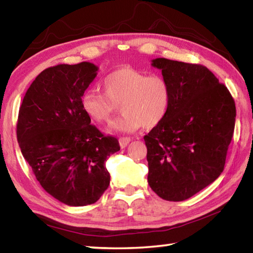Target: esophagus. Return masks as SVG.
<instances>
[{"label": "esophagus", "mask_w": 253, "mask_h": 253, "mask_svg": "<svg viewBox=\"0 0 253 253\" xmlns=\"http://www.w3.org/2000/svg\"><path fill=\"white\" fill-rule=\"evenodd\" d=\"M130 142V138L129 137H121L119 138V145H121L122 148H125L128 144Z\"/></svg>", "instance_id": "obj_1"}]
</instances>
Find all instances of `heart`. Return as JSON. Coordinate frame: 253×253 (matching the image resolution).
Listing matches in <instances>:
<instances>
[{
    "mask_svg": "<svg viewBox=\"0 0 253 253\" xmlns=\"http://www.w3.org/2000/svg\"><path fill=\"white\" fill-rule=\"evenodd\" d=\"M102 85L105 92L85 91L81 106L93 122L106 124L121 105L123 115L110 124L109 131L134 132L144 125L155 127L169 113L172 91L161 75L119 68L102 79Z\"/></svg>",
    "mask_w": 253,
    "mask_h": 253,
    "instance_id": "1",
    "label": "heart"
}]
</instances>
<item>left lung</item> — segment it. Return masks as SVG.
Masks as SVG:
<instances>
[{"label": "left lung", "mask_w": 253, "mask_h": 253, "mask_svg": "<svg viewBox=\"0 0 253 253\" xmlns=\"http://www.w3.org/2000/svg\"><path fill=\"white\" fill-rule=\"evenodd\" d=\"M172 100L163 122L144 136L149 186L166 201H184L220 176L235 125L228 88L207 67L157 58Z\"/></svg>", "instance_id": "8db88e82"}]
</instances>
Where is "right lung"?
<instances>
[{"label": "right lung", "instance_id": "obj_1", "mask_svg": "<svg viewBox=\"0 0 253 253\" xmlns=\"http://www.w3.org/2000/svg\"><path fill=\"white\" fill-rule=\"evenodd\" d=\"M90 62L58 65L41 72L25 92L16 136L41 186L70 207L93 204L108 188L106 161L118 139L90 125L81 98L96 78Z\"/></svg>", "mask_w": 253, "mask_h": 253}]
</instances>
